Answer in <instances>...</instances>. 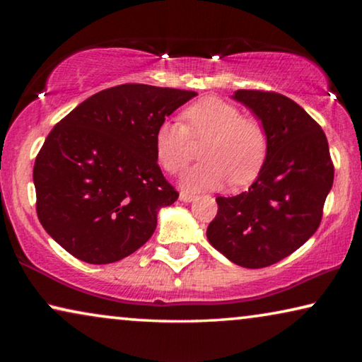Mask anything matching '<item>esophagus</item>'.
I'll use <instances>...</instances> for the list:
<instances>
[{
	"label": "esophagus",
	"instance_id": "1",
	"mask_svg": "<svg viewBox=\"0 0 362 362\" xmlns=\"http://www.w3.org/2000/svg\"><path fill=\"white\" fill-rule=\"evenodd\" d=\"M196 198L194 193H189V192H180V199L185 201V203H188V201H193Z\"/></svg>",
	"mask_w": 362,
	"mask_h": 362
}]
</instances>
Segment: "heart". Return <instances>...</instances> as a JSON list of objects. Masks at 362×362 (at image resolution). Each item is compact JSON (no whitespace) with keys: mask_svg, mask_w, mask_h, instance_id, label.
<instances>
[{"mask_svg":"<svg viewBox=\"0 0 362 362\" xmlns=\"http://www.w3.org/2000/svg\"><path fill=\"white\" fill-rule=\"evenodd\" d=\"M179 121H163L155 132L158 161L170 174L185 169L193 156V141L206 140V161L188 169L183 183L214 188L231 182L244 187L259 177L268 155V132L255 116L243 115L235 103L204 97L182 112Z\"/></svg>","mask_w":362,"mask_h":362,"instance_id":"1","label":"heart"}]
</instances>
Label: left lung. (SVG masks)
I'll list each match as a JSON object with an SVG mask.
<instances>
[{
  "instance_id": "8db88e82",
  "label": "left lung",
  "mask_w": 362,
  "mask_h": 362,
  "mask_svg": "<svg viewBox=\"0 0 362 362\" xmlns=\"http://www.w3.org/2000/svg\"><path fill=\"white\" fill-rule=\"evenodd\" d=\"M235 99L265 124L268 155L247 192L217 196L207 240L236 265L265 268L315 235L334 183V163L321 126L289 97L240 89Z\"/></svg>"
}]
</instances>
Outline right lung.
Here are the masks:
<instances>
[{"mask_svg":"<svg viewBox=\"0 0 362 362\" xmlns=\"http://www.w3.org/2000/svg\"><path fill=\"white\" fill-rule=\"evenodd\" d=\"M194 90L119 84L79 103L35 159L36 214L76 259L102 265L150 240L179 193L158 166L155 132Z\"/></svg>","mask_w":362,"mask_h":362,"instance_id":"right-lung-1","label":"right lung"}]
</instances>
